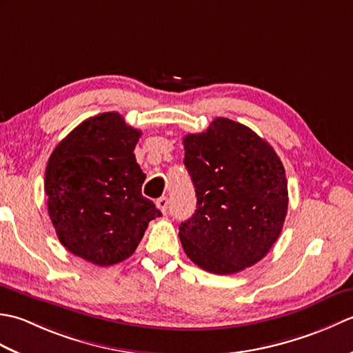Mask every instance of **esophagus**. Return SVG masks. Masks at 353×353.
I'll use <instances>...</instances> for the list:
<instances>
[{
  "instance_id": "esophagus-1",
  "label": "esophagus",
  "mask_w": 353,
  "mask_h": 353,
  "mask_svg": "<svg viewBox=\"0 0 353 353\" xmlns=\"http://www.w3.org/2000/svg\"><path fill=\"white\" fill-rule=\"evenodd\" d=\"M156 206L157 209H161L162 214H167V208H168V199L167 197H161L156 200Z\"/></svg>"
}]
</instances>
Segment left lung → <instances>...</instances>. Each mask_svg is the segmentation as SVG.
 <instances>
[{
    "label": "left lung",
    "mask_w": 353,
    "mask_h": 353,
    "mask_svg": "<svg viewBox=\"0 0 353 353\" xmlns=\"http://www.w3.org/2000/svg\"><path fill=\"white\" fill-rule=\"evenodd\" d=\"M183 147L197 196L196 212L179 226L186 256L215 274L256 264L287 216L288 183L279 156L249 127L228 118L186 134Z\"/></svg>",
    "instance_id": "left-lung-1"
}]
</instances>
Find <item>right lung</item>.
<instances>
[{"label": "right lung", "instance_id": "right-lung-1", "mask_svg": "<svg viewBox=\"0 0 353 353\" xmlns=\"http://www.w3.org/2000/svg\"><path fill=\"white\" fill-rule=\"evenodd\" d=\"M139 137L118 112H104L79 124L48 159L43 186L59 241L95 265L129 258L161 216L141 194L145 174L133 153Z\"/></svg>", "mask_w": 353, "mask_h": 353}]
</instances>
